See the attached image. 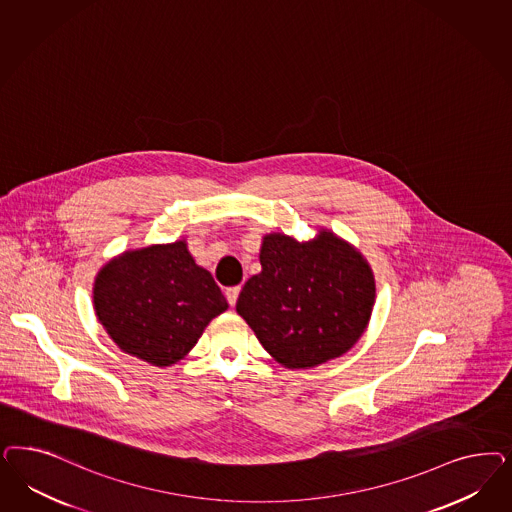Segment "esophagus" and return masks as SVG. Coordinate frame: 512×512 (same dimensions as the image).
<instances>
[{
	"label": "esophagus",
	"mask_w": 512,
	"mask_h": 512,
	"mask_svg": "<svg viewBox=\"0 0 512 512\" xmlns=\"http://www.w3.org/2000/svg\"><path fill=\"white\" fill-rule=\"evenodd\" d=\"M239 292H241V288H239V286H231V288L226 290V299H228V303H230L231 307L237 303Z\"/></svg>",
	"instance_id": "1"
}]
</instances>
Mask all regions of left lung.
Returning <instances> with one entry per match:
<instances>
[{
    "label": "left lung",
    "mask_w": 512,
    "mask_h": 512,
    "mask_svg": "<svg viewBox=\"0 0 512 512\" xmlns=\"http://www.w3.org/2000/svg\"><path fill=\"white\" fill-rule=\"evenodd\" d=\"M260 264L235 309L277 362L305 369L354 347L375 303L373 273L358 250L330 231L309 243L271 233Z\"/></svg>",
    "instance_id": "8db88e82"
}]
</instances>
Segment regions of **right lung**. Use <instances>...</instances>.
Returning a JSON list of instances; mask_svg holds the SVG:
<instances>
[{
    "mask_svg": "<svg viewBox=\"0 0 512 512\" xmlns=\"http://www.w3.org/2000/svg\"><path fill=\"white\" fill-rule=\"evenodd\" d=\"M94 307L124 352L167 367L194 348L228 303L213 275L177 241L111 260L94 284Z\"/></svg>",
    "mask_w": 512,
    "mask_h": 512,
    "instance_id": "1",
    "label": "right lung"
}]
</instances>
